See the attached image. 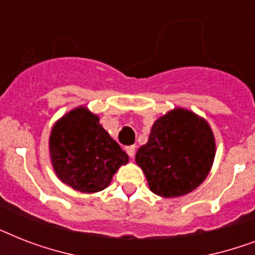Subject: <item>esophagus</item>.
Instances as JSON below:
<instances>
[{"instance_id": "1", "label": "esophagus", "mask_w": 255, "mask_h": 255, "mask_svg": "<svg viewBox=\"0 0 255 255\" xmlns=\"http://www.w3.org/2000/svg\"><path fill=\"white\" fill-rule=\"evenodd\" d=\"M126 151H127V153H128V156H129V157H133V156H135V152H136V147L135 145H129V147H127L126 148Z\"/></svg>"}]
</instances>
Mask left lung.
I'll list each match as a JSON object with an SVG mask.
<instances>
[{"label": "left lung", "mask_w": 255, "mask_h": 255, "mask_svg": "<svg viewBox=\"0 0 255 255\" xmlns=\"http://www.w3.org/2000/svg\"><path fill=\"white\" fill-rule=\"evenodd\" d=\"M216 139L210 124L190 110L174 107L151 128L137 149V167L160 197L185 196L204 182L213 167Z\"/></svg>", "instance_id": "obj_1"}]
</instances>
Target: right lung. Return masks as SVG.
Listing matches in <instances>:
<instances>
[{"mask_svg": "<svg viewBox=\"0 0 255 255\" xmlns=\"http://www.w3.org/2000/svg\"><path fill=\"white\" fill-rule=\"evenodd\" d=\"M53 169L63 184L82 193L106 189L129 157L86 106L70 110L54 123L49 137Z\"/></svg>", "mask_w": 255, "mask_h": 255, "instance_id": "right-lung-1", "label": "right lung"}]
</instances>
